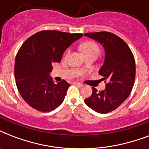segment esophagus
I'll return each instance as SVG.
<instances>
[{
  "label": "esophagus",
  "mask_w": 149,
  "mask_h": 149,
  "mask_svg": "<svg viewBox=\"0 0 149 149\" xmlns=\"http://www.w3.org/2000/svg\"><path fill=\"white\" fill-rule=\"evenodd\" d=\"M74 84H75V85H77V86H79V87H82V86H84V84H80V83H78V82H75Z\"/></svg>",
  "instance_id": "esophagus-1"
}]
</instances>
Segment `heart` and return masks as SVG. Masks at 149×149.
<instances>
[{
  "label": "heart",
  "mask_w": 149,
  "mask_h": 149,
  "mask_svg": "<svg viewBox=\"0 0 149 149\" xmlns=\"http://www.w3.org/2000/svg\"><path fill=\"white\" fill-rule=\"evenodd\" d=\"M81 49L86 56L92 53H100L99 46L97 43L93 42V41H86V42L83 43L81 45ZM68 54H69V52H67L65 56H67Z\"/></svg>",
  "instance_id": "heart-1"
}]
</instances>
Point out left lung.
Segmentation results:
<instances>
[{"mask_svg":"<svg viewBox=\"0 0 149 149\" xmlns=\"http://www.w3.org/2000/svg\"><path fill=\"white\" fill-rule=\"evenodd\" d=\"M101 44L105 50L104 65L99 70L106 82L104 91L93 93L84 100L85 104L100 113L113 111L120 106L132 92L135 79V62L132 52L125 41L108 31L85 33Z\"/></svg>","mask_w":149,"mask_h":149,"instance_id":"8db88e82","label":"left lung"}]
</instances>
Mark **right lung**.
<instances>
[{
  "instance_id": "1",
  "label": "right lung",
  "mask_w": 149,
  "mask_h": 149,
  "mask_svg": "<svg viewBox=\"0 0 149 149\" xmlns=\"http://www.w3.org/2000/svg\"><path fill=\"white\" fill-rule=\"evenodd\" d=\"M82 36L81 33L45 30L29 37L21 46L15 58L16 85L32 108L49 112L63 103L70 85L65 80H52V65L59 63L64 51Z\"/></svg>"
}]
</instances>
